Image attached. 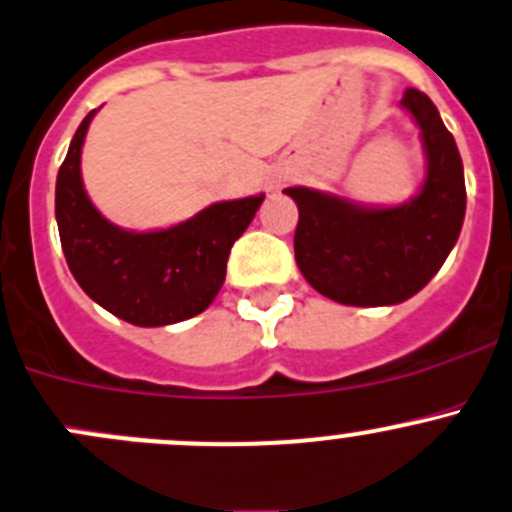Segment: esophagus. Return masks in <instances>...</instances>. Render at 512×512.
Masks as SVG:
<instances>
[{"instance_id": "esophagus-1", "label": "esophagus", "mask_w": 512, "mask_h": 512, "mask_svg": "<svg viewBox=\"0 0 512 512\" xmlns=\"http://www.w3.org/2000/svg\"><path fill=\"white\" fill-rule=\"evenodd\" d=\"M282 185H285V177H277V180L272 182V187H275V190H280Z\"/></svg>"}]
</instances>
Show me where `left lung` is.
Masks as SVG:
<instances>
[{"mask_svg": "<svg viewBox=\"0 0 512 512\" xmlns=\"http://www.w3.org/2000/svg\"><path fill=\"white\" fill-rule=\"evenodd\" d=\"M403 104L420 127L428 175L410 202L362 207L327 192L287 187L297 202L295 260L320 295L342 305H398L423 290L460 237L465 220L463 160L438 107L420 89Z\"/></svg>", "mask_w": 512, "mask_h": 512, "instance_id": "1", "label": "left lung"}]
</instances>
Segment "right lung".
Instances as JSON below:
<instances>
[{
    "mask_svg": "<svg viewBox=\"0 0 512 512\" xmlns=\"http://www.w3.org/2000/svg\"><path fill=\"white\" fill-rule=\"evenodd\" d=\"M94 112L74 132L54 192L59 240L74 280L132 325L160 327L200 315L220 292L232 245L265 195L217 202L167 230H122L99 215L82 185L79 160Z\"/></svg>",
    "mask_w": 512,
    "mask_h": 512,
    "instance_id": "obj_1",
    "label": "right lung"
}]
</instances>
